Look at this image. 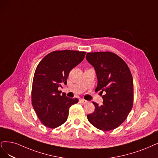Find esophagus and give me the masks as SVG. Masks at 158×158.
I'll return each instance as SVG.
<instances>
[{"instance_id":"34e87169","label":"esophagus","mask_w":158,"mask_h":158,"mask_svg":"<svg viewBox=\"0 0 158 158\" xmlns=\"http://www.w3.org/2000/svg\"><path fill=\"white\" fill-rule=\"evenodd\" d=\"M79 102H81V103H83V104H86V103L88 102V101H86V100H85L84 99H80Z\"/></svg>"}]
</instances>
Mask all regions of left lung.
Returning <instances> with one entry per match:
<instances>
[{
	"label": "left lung",
	"mask_w": 158,
	"mask_h": 158,
	"mask_svg": "<svg viewBox=\"0 0 158 158\" xmlns=\"http://www.w3.org/2000/svg\"><path fill=\"white\" fill-rule=\"evenodd\" d=\"M86 59L96 72L103 104L93 102L95 110L87 115L90 123L102 131L118 127L127 118L133 103V79L128 65L118 55L110 52H91Z\"/></svg>",
	"instance_id": "8db88e82"
}]
</instances>
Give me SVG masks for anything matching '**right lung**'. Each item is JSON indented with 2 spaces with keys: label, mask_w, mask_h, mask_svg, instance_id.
<instances>
[{
  "label": "right lung",
  "mask_w": 158,
  "mask_h": 158,
  "mask_svg": "<svg viewBox=\"0 0 158 158\" xmlns=\"http://www.w3.org/2000/svg\"><path fill=\"white\" fill-rule=\"evenodd\" d=\"M86 52L75 50L54 51L38 64L32 86V105L41 123L56 128L68 119L71 106L78 102L65 93L60 95L58 87L67 84L70 71L83 60Z\"/></svg>",
  "instance_id": "1"
}]
</instances>
